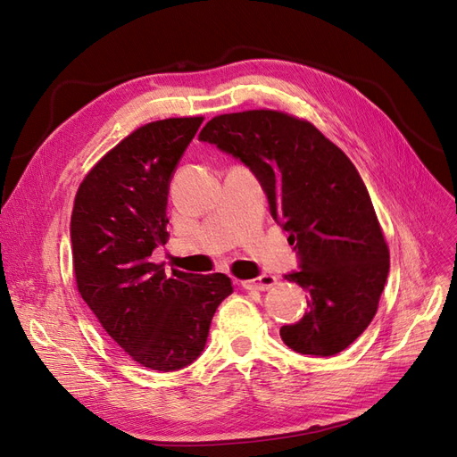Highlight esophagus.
I'll return each mask as SVG.
<instances>
[{"label": "esophagus", "mask_w": 457, "mask_h": 457, "mask_svg": "<svg viewBox=\"0 0 457 457\" xmlns=\"http://www.w3.org/2000/svg\"><path fill=\"white\" fill-rule=\"evenodd\" d=\"M276 284H278V280H276V276H272V274H262V276H259V278L242 280L240 282L242 287H245V289H259V292H265V289H270Z\"/></svg>", "instance_id": "esophagus-1"}]
</instances>
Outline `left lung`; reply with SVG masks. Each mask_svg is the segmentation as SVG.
Listing matches in <instances>:
<instances>
[{"instance_id": "obj_1", "label": "left lung", "mask_w": 457, "mask_h": 457, "mask_svg": "<svg viewBox=\"0 0 457 457\" xmlns=\"http://www.w3.org/2000/svg\"><path fill=\"white\" fill-rule=\"evenodd\" d=\"M200 141L257 175L272 217L295 244L301 270L286 280L307 289L309 311L280 328L282 341L312 356L347 349L376 316L389 274V245L353 162L311 121L280 110L215 116Z\"/></svg>"}]
</instances>
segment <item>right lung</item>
Returning <instances> with one entry per match:
<instances>
[{
  "label": "right lung",
  "instance_id": "right-lung-1",
  "mask_svg": "<svg viewBox=\"0 0 457 457\" xmlns=\"http://www.w3.org/2000/svg\"><path fill=\"white\" fill-rule=\"evenodd\" d=\"M202 116L145 123L96 162L76 192L71 238L78 292L135 362L158 371L192 364L205 347L227 274H188L152 262L168 232L177 162Z\"/></svg>",
  "mask_w": 457,
  "mask_h": 457
}]
</instances>
